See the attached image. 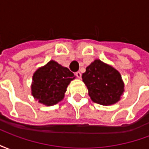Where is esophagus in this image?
I'll return each instance as SVG.
<instances>
[{
  "label": "esophagus",
  "mask_w": 149,
  "mask_h": 149,
  "mask_svg": "<svg viewBox=\"0 0 149 149\" xmlns=\"http://www.w3.org/2000/svg\"><path fill=\"white\" fill-rule=\"evenodd\" d=\"M75 75L77 76V77L78 79H81V73L80 72H77L75 73Z\"/></svg>",
  "instance_id": "esophagus-1"
}]
</instances>
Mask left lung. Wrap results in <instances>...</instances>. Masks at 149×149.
<instances>
[{
	"instance_id": "8db88e82",
	"label": "left lung",
	"mask_w": 149,
	"mask_h": 149,
	"mask_svg": "<svg viewBox=\"0 0 149 149\" xmlns=\"http://www.w3.org/2000/svg\"><path fill=\"white\" fill-rule=\"evenodd\" d=\"M91 100L101 105H111L120 100L125 91L121 76L116 68L95 60L82 74Z\"/></svg>"
}]
</instances>
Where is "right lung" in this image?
Returning a JSON list of instances; mask_svg holds the SVG:
<instances>
[{"label":"right lung","instance_id":"1","mask_svg":"<svg viewBox=\"0 0 149 149\" xmlns=\"http://www.w3.org/2000/svg\"><path fill=\"white\" fill-rule=\"evenodd\" d=\"M75 79L68 68L50 61L34 72L31 86L33 97L46 106L54 105L63 100L67 87Z\"/></svg>","mask_w":149,"mask_h":149}]
</instances>
